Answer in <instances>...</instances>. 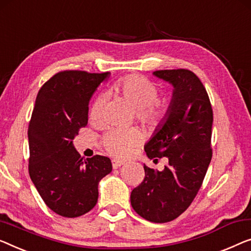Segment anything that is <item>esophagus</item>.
<instances>
[{"label": "esophagus", "instance_id": "obj_1", "mask_svg": "<svg viewBox=\"0 0 251 251\" xmlns=\"http://www.w3.org/2000/svg\"><path fill=\"white\" fill-rule=\"evenodd\" d=\"M123 164H125V163L122 161H119V159H113V161H112V166H113V169L121 168Z\"/></svg>", "mask_w": 251, "mask_h": 251}]
</instances>
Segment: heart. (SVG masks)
<instances>
[{"label":"heart","instance_id":"b5f03b06","mask_svg":"<svg viewBox=\"0 0 251 251\" xmlns=\"http://www.w3.org/2000/svg\"><path fill=\"white\" fill-rule=\"evenodd\" d=\"M113 89L136 110L137 119L145 126L155 128L164 121L168 114V107L166 105L156 103L155 100L158 95L157 88L148 79L140 75H129L115 82ZM101 103V97H97L93 101L89 111L90 118H100ZM139 140L140 132L136 128H113L105 133L103 145L110 154L123 158L131 154L133 147Z\"/></svg>","mask_w":251,"mask_h":251}]
</instances>
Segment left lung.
<instances>
[{"mask_svg": "<svg viewBox=\"0 0 251 251\" xmlns=\"http://www.w3.org/2000/svg\"><path fill=\"white\" fill-rule=\"evenodd\" d=\"M152 75L173 86L168 114L148 143V158L166 157L155 171L144 165V181L131 191L132 208L145 220L165 223L176 219L194 201L212 159L213 110L204 85L186 69Z\"/></svg>", "mask_w": 251, "mask_h": 251, "instance_id": "1", "label": "left lung"}]
</instances>
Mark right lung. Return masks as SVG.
<instances>
[{"instance_id": "1", "label": "right lung", "mask_w": 251, "mask_h": 251, "mask_svg": "<svg viewBox=\"0 0 251 251\" xmlns=\"http://www.w3.org/2000/svg\"><path fill=\"white\" fill-rule=\"evenodd\" d=\"M110 74L57 72L39 89L28 126L29 176L45 204L64 217L94 208L99 183L112 171L111 159L82 161L74 139L88 123V104Z\"/></svg>"}]
</instances>
